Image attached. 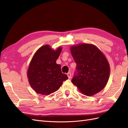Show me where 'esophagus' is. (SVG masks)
Masks as SVG:
<instances>
[{"instance_id": "obj_1", "label": "esophagus", "mask_w": 128, "mask_h": 128, "mask_svg": "<svg viewBox=\"0 0 128 128\" xmlns=\"http://www.w3.org/2000/svg\"><path fill=\"white\" fill-rule=\"evenodd\" d=\"M67 76H68V77L69 78H71V76H72L71 73L70 72H68L67 73Z\"/></svg>"}]
</instances>
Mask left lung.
<instances>
[{
	"mask_svg": "<svg viewBox=\"0 0 128 128\" xmlns=\"http://www.w3.org/2000/svg\"><path fill=\"white\" fill-rule=\"evenodd\" d=\"M70 51L76 63L72 83L88 96L102 90L109 78L110 68L102 52L88 44L72 46Z\"/></svg>",
	"mask_w": 128,
	"mask_h": 128,
	"instance_id": "8db88e82",
	"label": "left lung"
}]
</instances>
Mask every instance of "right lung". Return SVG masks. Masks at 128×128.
Returning a JSON list of instances; mask_svg holds the SVG:
<instances>
[{"mask_svg": "<svg viewBox=\"0 0 128 128\" xmlns=\"http://www.w3.org/2000/svg\"><path fill=\"white\" fill-rule=\"evenodd\" d=\"M61 48L52 50L50 46H42L34 54L30 64L28 77L31 86L38 94L49 95L60 88L68 76L56 63Z\"/></svg>", "mask_w": 128, "mask_h": 128, "instance_id": "right-lung-1", "label": "right lung"}]
</instances>
